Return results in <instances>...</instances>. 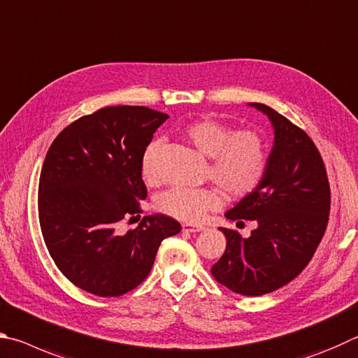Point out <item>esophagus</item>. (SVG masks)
I'll use <instances>...</instances> for the list:
<instances>
[{"label":"esophagus","instance_id":"esophagus-1","mask_svg":"<svg viewBox=\"0 0 358 358\" xmlns=\"http://www.w3.org/2000/svg\"><path fill=\"white\" fill-rule=\"evenodd\" d=\"M182 229L185 231V233H199V231H204V227H198V224L185 223V224H182Z\"/></svg>","mask_w":358,"mask_h":358}]
</instances>
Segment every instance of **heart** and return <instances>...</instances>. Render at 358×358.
Wrapping results in <instances>:
<instances>
[{
    "instance_id": "1",
    "label": "heart",
    "mask_w": 358,
    "mask_h": 358,
    "mask_svg": "<svg viewBox=\"0 0 358 358\" xmlns=\"http://www.w3.org/2000/svg\"><path fill=\"white\" fill-rule=\"evenodd\" d=\"M184 138L199 154L208 157V176L231 198H243L256 190L266 174L267 144L259 131L236 130L217 119L201 117L184 127ZM159 144L152 143L143 155V176L149 182L157 179L155 154ZM222 193L212 187L187 189L174 187L157 199L160 212L178 220L195 223L222 206Z\"/></svg>"
}]
</instances>
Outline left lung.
I'll return each instance as SVG.
<instances>
[{
	"label": "left lung",
	"mask_w": 358,
	"mask_h": 358,
	"mask_svg": "<svg viewBox=\"0 0 358 358\" xmlns=\"http://www.w3.org/2000/svg\"><path fill=\"white\" fill-rule=\"evenodd\" d=\"M273 127L266 174L250 195L224 217L253 220L247 239L220 228L227 250L212 266L214 278L242 296H262L303 271L321 243L329 222L330 185L322 157L311 138L264 103H250Z\"/></svg>",
	"instance_id": "obj_1"
}]
</instances>
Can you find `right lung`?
Instances as JSON below:
<instances>
[{
	"mask_svg": "<svg viewBox=\"0 0 358 358\" xmlns=\"http://www.w3.org/2000/svg\"><path fill=\"white\" fill-rule=\"evenodd\" d=\"M168 117L146 106H106L67 125L50 146L37 198L41 229L56 267L80 289L99 297L135 289L162 241L180 233L163 214L143 217L125 234L117 229L141 212L143 155Z\"/></svg>",
	"mask_w": 358,
	"mask_h": 358,
	"instance_id": "add662e5",
	"label": "right lung"
}]
</instances>
